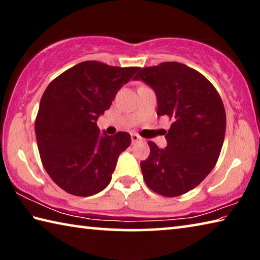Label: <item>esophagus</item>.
<instances>
[{"instance_id": "34e87169", "label": "esophagus", "mask_w": 260, "mask_h": 260, "mask_svg": "<svg viewBox=\"0 0 260 260\" xmlns=\"http://www.w3.org/2000/svg\"><path fill=\"white\" fill-rule=\"evenodd\" d=\"M131 138H132V142H133V143H136V142H139V141H142L143 140L139 134H136V133L132 134Z\"/></svg>"}]
</instances>
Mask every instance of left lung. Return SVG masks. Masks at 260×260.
I'll return each instance as SVG.
<instances>
[{
	"label": "left lung",
	"instance_id": "1",
	"mask_svg": "<svg viewBox=\"0 0 260 260\" xmlns=\"http://www.w3.org/2000/svg\"><path fill=\"white\" fill-rule=\"evenodd\" d=\"M157 96V114L172 122L167 147L149 141L150 155L141 161L147 186L165 197L188 192L203 181L218 161L226 132V112L214 86L203 74L178 61L140 70Z\"/></svg>",
	"mask_w": 260,
	"mask_h": 260
}]
</instances>
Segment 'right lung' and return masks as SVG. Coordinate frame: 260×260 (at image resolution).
<instances>
[{
	"instance_id": "1",
	"label": "right lung",
	"mask_w": 260,
	"mask_h": 260,
	"mask_svg": "<svg viewBox=\"0 0 260 260\" xmlns=\"http://www.w3.org/2000/svg\"><path fill=\"white\" fill-rule=\"evenodd\" d=\"M139 70L86 60L46 88L35 118V135L43 167L63 190L87 197L111 181L131 135H101L96 121Z\"/></svg>"
}]
</instances>
